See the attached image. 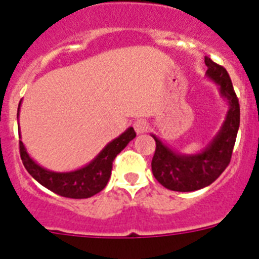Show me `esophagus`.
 I'll use <instances>...</instances> for the list:
<instances>
[{
  "label": "esophagus",
  "mask_w": 259,
  "mask_h": 259,
  "mask_svg": "<svg viewBox=\"0 0 259 259\" xmlns=\"http://www.w3.org/2000/svg\"><path fill=\"white\" fill-rule=\"evenodd\" d=\"M134 128L135 131H136L137 135H141L144 132L148 131V128H149V123L144 120V119H137L136 122L134 123Z\"/></svg>",
  "instance_id": "34e87169"
}]
</instances>
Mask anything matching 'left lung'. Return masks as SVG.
Segmentation results:
<instances>
[{"label": "left lung", "instance_id": "obj_1", "mask_svg": "<svg viewBox=\"0 0 259 259\" xmlns=\"http://www.w3.org/2000/svg\"><path fill=\"white\" fill-rule=\"evenodd\" d=\"M206 77L218 85L221 97L227 104L223 124L201 152L184 154L176 152L154 134L155 153L152 171L164 188L176 192H193L205 188L218 179L231 161L240 127V106L232 81L226 68L205 57Z\"/></svg>", "mask_w": 259, "mask_h": 259}]
</instances>
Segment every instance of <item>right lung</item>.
I'll list each match as a JSON object with an SVG mask.
<instances>
[{
  "instance_id": "1",
  "label": "right lung",
  "mask_w": 259,
  "mask_h": 259,
  "mask_svg": "<svg viewBox=\"0 0 259 259\" xmlns=\"http://www.w3.org/2000/svg\"><path fill=\"white\" fill-rule=\"evenodd\" d=\"M20 104L22 101L19 102L18 107V118H19ZM18 130H20L19 123H18ZM19 137H22V135H19ZM135 137L136 134L134 128H127L122 135H119L116 139L106 144L104 149L89 163L72 171L61 172V171L48 170L45 167L40 166L28 154L22 141H19L20 157L29 175L49 191L68 198H88L101 192L106 187L111 176L113 161Z\"/></svg>"
}]
</instances>
